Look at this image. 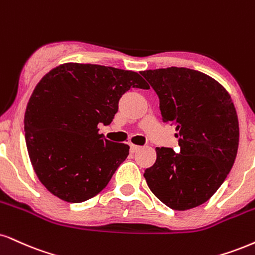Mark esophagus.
Masks as SVG:
<instances>
[{
  "mask_svg": "<svg viewBox=\"0 0 255 255\" xmlns=\"http://www.w3.org/2000/svg\"><path fill=\"white\" fill-rule=\"evenodd\" d=\"M129 147H130V152H131V153H135V152H137V151H139V149L141 148V147H140V146L133 145V143H130V145H129Z\"/></svg>",
  "mask_w": 255,
  "mask_h": 255,
  "instance_id": "34e87169",
  "label": "esophagus"
}]
</instances>
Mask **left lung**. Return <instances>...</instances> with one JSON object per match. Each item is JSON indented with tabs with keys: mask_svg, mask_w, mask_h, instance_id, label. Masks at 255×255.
I'll use <instances>...</instances> for the list:
<instances>
[{
	"mask_svg": "<svg viewBox=\"0 0 255 255\" xmlns=\"http://www.w3.org/2000/svg\"><path fill=\"white\" fill-rule=\"evenodd\" d=\"M162 122L176 126L179 152L157 147V160L143 176L151 191L173 210L207 202L231 172L239 146V121L226 89L186 67L147 70Z\"/></svg>",
	"mask_w": 255,
	"mask_h": 255,
	"instance_id": "1",
	"label": "left lung"
}]
</instances>
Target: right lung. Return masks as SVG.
Segmentation results:
<instances>
[{
  "mask_svg": "<svg viewBox=\"0 0 255 255\" xmlns=\"http://www.w3.org/2000/svg\"><path fill=\"white\" fill-rule=\"evenodd\" d=\"M130 88L149 89L136 72L78 63L63 64L38 83L24 114V137L51 194L81 203L106 188L129 146L107 140L97 126L112 124Z\"/></svg>",
  "mask_w": 255,
  "mask_h": 255,
  "instance_id": "right-lung-1",
  "label": "right lung"
}]
</instances>
